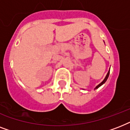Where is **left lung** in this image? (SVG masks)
<instances>
[{"label":"left lung","mask_w":130,"mask_h":130,"mask_svg":"<svg viewBox=\"0 0 130 130\" xmlns=\"http://www.w3.org/2000/svg\"><path fill=\"white\" fill-rule=\"evenodd\" d=\"M109 73H110V69H109V72H108V73H107V75H106V77H105V79H104V80H103V81L102 82H101V84H99V85L97 86L96 87V88H95V89H96V88H99V87H100V86H101L103 85V84H105V82H106V81H107V79H108V77H109Z\"/></svg>","instance_id":"8db88e82"}]
</instances>
